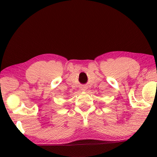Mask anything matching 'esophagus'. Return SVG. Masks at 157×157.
<instances>
[{
    "label": "esophagus",
    "mask_w": 157,
    "mask_h": 157,
    "mask_svg": "<svg viewBox=\"0 0 157 157\" xmlns=\"http://www.w3.org/2000/svg\"><path fill=\"white\" fill-rule=\"evenodd\" d=\"M82 91H85V90H86V88H85V87H82Z\"/></svg>",
    "instance_id": "esophagus-1"
}]
</instances>
